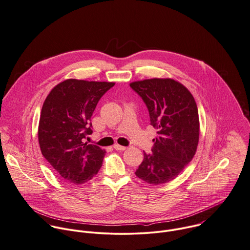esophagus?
Returning a JSON list of instances; mask_svg holds the SVG:
<instances>
[{"instance_id": "esophagus-1", "label": "esophagus", "mask_w": 250, "mask_h": 250, "mask_svg": "<svg viewBox=\"0 0 250 250\" xmlns=\"http://www.w3.org/2000/svg\"><path fill=\"white\" fill-rule=\"evenodd\" d=\"M114 148H115L116 150H118V151H125V150L126 149V147H125V146H121V145H119V144L114 145Z\"/></svg>"}]
</instances>
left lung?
<instances>
[{
	"label": "left lung",
	"instance_id": "1",
	"mask_svg": "<svg viewBox=\"0 0 250 250\" xmlns=\"http://www.w3.org/2000/svg\"><path fill=\"white\" fill-rule=\"evenodd\" d=\"M130 87L147 106L150 124L157 129L152 153L135 175L144 182H169L193 160L200 136L199 113L191 92L172 79H150L131 83Z\"/></svg>",
	"mask_w": 250,
	"mask_h": 250
}]
</instances>
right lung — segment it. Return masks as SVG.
<instances>
[{
    "label": "right lung",
    "mask_w": 250,
    "mask_h": 250,
    "mask_svg": "<svg viewBox=\"0 0 250 250\" xmlns=\"http://www.w3.org/2000/svg\"><path fill=\"white\" fill-rule=\"evenodd\" d=\"M114 83L70 79L45 98L39 123V144L44 159L65 181L83 184L95 176L105 151L84 142L92 133L90 118Z\"/></svg>",
    "instance_id": "1"
}]
</instances>
